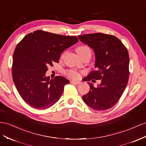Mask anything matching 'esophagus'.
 <instances>
[{
    "instance_id": "34e87169",
    "label": "esophagus",
    "mask_w": 146,
    "mask_h": 146,
    "mask_svg": "<svg viewBox=\"0 0 146 146\" xmlns=\"http://www.w3.org/2000/svg\"><path fill=\"white\" fill-rule=\"evenodd\" d=\"M71 84H80V82L79 81H76V80H72L70 82Z\"/></svg>"
}]
</instances>
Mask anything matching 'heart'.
Wrapping results in <instances>:
<instances>
[{
  "label": "heart",
  "mask_w": 146,
  "mask_h": 146,
  "mask_svg": "<svg viewBox=\"0 0 146 146\" xmlns=\"http://www.w3.org/2000/svg\"><path fill=\"white\" fill-rule=\"evenodd\" d=\"M77 52L78 53V54L80 55L81 56L82 55H83L84 54L87 53V52H91V50H90V48L87 46L85 45H82V46H80L77 48L76 49ZM68 76L72 78H78L79 77V74H78L77 71L74 70H70L68 72Z\"/></svg>",
  "instance_id": "obj_1"
}]
</instances>
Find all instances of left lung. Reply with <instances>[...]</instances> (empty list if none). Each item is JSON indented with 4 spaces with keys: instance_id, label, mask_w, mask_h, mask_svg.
Segmentation results:
<instances>
[{
    "instance_id": "1",
    "label": "left lung",
    "mask_w": 146,
    "mask_h": 146,
    "mask_svg": "<svg viewBox=\"0 0 146 146\" xmlns=\"http://www.w3.org/2000/svg\"><path fill=\"white\" fill-rule=\"evenodd\" d=\"M79 40L92 48L95 54V70L85 81L101 80L95 88L88 82L90 92L82 96L89 107L95 111L112 108L123 94L129 78V54L122 42L112 35L102 33L84 34Z\"/></svg>"
}]
</instances>
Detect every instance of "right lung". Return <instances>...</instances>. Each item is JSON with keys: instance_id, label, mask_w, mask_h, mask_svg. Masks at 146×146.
Instances as JSON below:
<instances>
[{"instance_id": "add662e5", "label": "right lung", "mask_w": 146, "mask_h": 146, "mask_svg": "<svg viewBox=\"0 0 146 146\" xmlns=\"http://www.w3.org/2000/svg\"><path fill=\"white\" fill-rule=\"evenodd\" d=\"M78 41L76 36L35 31L17 45L13 55V80L26 103L45 109L60 100L70 82L62 76L50 79L45 74L48 67L58 62L61 54Z\"/></svg>"}]
</instances>
